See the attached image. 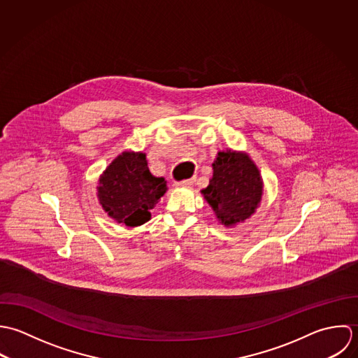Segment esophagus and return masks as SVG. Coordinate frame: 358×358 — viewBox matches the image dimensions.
I'll return each instance as SVG.
<instances>
[{"instance_id":"1","label":"esophagus","mask_w":358,"mask_h":358,"mask_svg":"<svg viewBox=\"0 0 358 358\" xmlns=\"http://www.w3.org/2000/svg\"><path fill=\"white\" fill-rule=\"evenodd\" d=\"M195 182V178H188V180H182V181H177L174 182L176 187H192Z\"/></svg>"}]
</instances>
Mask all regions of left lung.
<instances>
[{
	"mask_svg": "<svg viewBox=\"0 0 358 358\" xmlns=\"http://www.w3.org/2000/svg\"><path fill=\"white\" fill-rule=\"evenodd\" d=\"M213 177L203 198L215 210L218 221L231 227L253 215L263 196V180L248 153L222 150L217 153Z\"/></svg>",
	"mask_w": 358,
	"mask_h": 358,
	"instance_id": "left-lung-1",
	"label": "left lung"
}]
</instances>
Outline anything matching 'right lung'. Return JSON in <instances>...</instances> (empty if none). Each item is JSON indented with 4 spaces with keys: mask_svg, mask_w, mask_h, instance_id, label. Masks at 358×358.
Wrapping results in <instances>:
<instances>
[{
    "mask_svg": "<svg viewBox=\"0 0 358 358\" xmlns=\"http://www.w3.org/2000/svg\"><path fill=\"white\" fill-rule=\"evenodd\" d=\"M98 199L103 210L119 224L137 227L150 218V210L167 191L163 177L148 169L146 155L126 150L99 177Z\"/></svg>",
    "mask_w": 358,
    "mask_h": 358,
    "instance_id": "add662e5",
    "label": "right lung"
}]
</instances>
